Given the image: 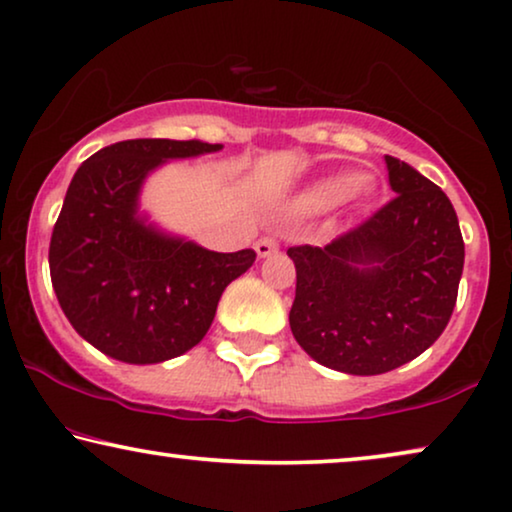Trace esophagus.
Returning a JSON list of instances; mask_svg holds the SVG:
<instances>
[{"label":"esophagus","instance_id":"esophagus-1","mask_svg":"<svg viewBox=\"0 0 512 512\" xmlns=\"http://www.w3.org/2000/svg\"><path fill=\"white\" fill-rule=\"evenodd\" d=\"M255 250L259 257H269L278 250V239L276 236H262V239L255 243Z\"/></svg>","mask_w":512,"mask_h":512}]
</instances>
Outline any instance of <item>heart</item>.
<instances>
[{
	"label": "heart",
	"mask_w": 512,
	"mask_h": 512,
	"mask_svg": "<svg viewBox=\"0 0 512 512\" xmlns=\"http://www.w3.org/2000/svg\"><path fill=\"white\" fill-rule=\"evenodd\" d=\"M350 190H352L350 178H343V176L327 178V181H322L320 185L313 187L311 194H308V204L318 206V208L338 204V201L348 197Z\"/></svg>",
	"instance_id": "heart-1"
}]
</instances>
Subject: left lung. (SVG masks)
Instances as JSON below:
<instances>
[{
	"mask_svg": "<svg viewBox=\"0 0 512 512\" xmlns=\"http://www.w3.org/2000/svg\"><path fill=\"white\" fill-rule=\"evenodd\" d=\"M394 197L325 248L287 250L297 266L290 327L315 362L378 376L422 355L457 304L464 239L441 187L385 155Z\"/></svg>",
	"mask_w": 512,
	"mask_h": 512,
	"instance_id": "left-lung-1",
	"label": "left lung"
}]
</instances>
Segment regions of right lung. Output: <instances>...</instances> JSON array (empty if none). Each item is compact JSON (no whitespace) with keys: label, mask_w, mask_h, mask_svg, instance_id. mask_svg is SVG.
Masks as SVG:
<instances>
[{"label":"right lung","mask_w":512,"mask_h":512,"mask_svg":"<svg viewBox=\"0 0 512 512\" xmlns=\"http://www.w3.org/2000/svg\"><path fill=\"white\" fill-rule=\"evenodd\" d=\"M220 148L120 141L88 157L71 178L50 236V280L71 327L104 355L127 364L183 355L206 336L225 287L253 266V248L213 253L136 218L148 171Z\"/></svg>","instance_id":"add662e5"}]
</instances>
